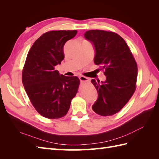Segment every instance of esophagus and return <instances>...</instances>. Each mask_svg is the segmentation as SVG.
<instances>
[{"label":"esophagus","instance_id":"1","mask_svg":"<svg viewBox=\"0 0 159 159\" xmlns=\"http://www.w3.org/2000/svg\"><path fill=\"white\" fill-rule=\"evenodd\" d=\"M79 79H80V81L83 83V82H89V80L87 79V77L85 76H80L79 77Z\"/></svg>","mask_w":159,"mask_h":159}]
</instances>
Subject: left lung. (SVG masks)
<instances>
[{
    "mask_svg": "<svg viewBox=\"0 0 159 159\" xmlns=\"http://www.w3.org/2000/svg\"><path fill=\"white\" fill-rule=\"evenodd\" d=\"M84 36L94 47V63L106 76L104 82L92 80L98 93L92 109L100 116H112L122 109L135 91L137 63L126 42L117 33L90 30Z\"/></svg>",
    "mask_w": 159,
    "mask_h": 159,
    "instance_id": "obj_1",
    "label": "left lung"
}]
</instances>
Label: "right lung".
Segmentation results:
<instances>
[{
  "instance_id": "right-lung-1",
  "label": "right lung",
  "mask_w": 159,
  "mask_h": 159,
  "mask_svg": "<svg viewBox=\"0 0 159 159\" xmlns=\"http://www.w3.org/2000/svg\"><path fill=\"white\" fill-rule=\"evenodd\" d=\"M76 33V30L45 33L28 52L22 83L33 107L46 118L65 116L78 92L79 78L60 74L55 68L64 59V44Z\"/></svg>"
}]
</instances>
